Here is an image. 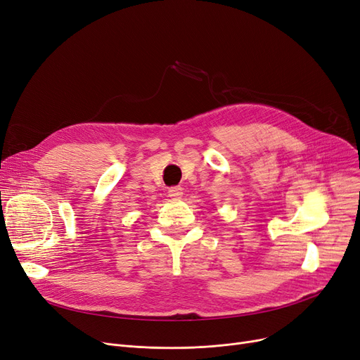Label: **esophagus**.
<instances>
[{
  "label": "esophagus",
  "instance_id": "esophagus-1",
  "mask_svg": "<svg viewBox=\"0 0 360 360\" xmlns=\"http://www.w3.org/2000/svg\"><path fill=\"white\" fill-rule=\"evenodd\" d=\"M168 195L171 199H180L183 196V187L181 186H173L168 189Z\"/></svg>",
  "mask_w": 360,
  "mask_h": 360
}]
</instances>
